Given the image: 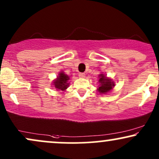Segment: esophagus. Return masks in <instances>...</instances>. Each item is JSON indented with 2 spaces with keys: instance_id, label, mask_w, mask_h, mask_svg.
<instances>
[{
  "instance_id": "34e87169",
  "label": "esophagus",
  "mask_w": 159,
  "mask_h": 159,
  "mask_svg": "<svg viewBox=\"0 0 159 159\" xmlns=\"http://www.w3.org/2000/svg\"><path fill=\"white\" fill-rule=\"evenodd\" d=\"M79 78H85V73H83V72H81V73H79Z\"/></svg>"
}]
</instances>
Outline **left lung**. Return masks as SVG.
<instances>
[{"label":"left lung","mask_w":159,"mask_h":159,"mask_svg":"<svg viewBox=\"0 0 159 159\" xmlns=\"http://www.w3.org/2000/svg\"><path fill=\"white\" fill-rule=\"evenodd\" d=\"M98 83L99 87L98 88V91L102 94H105L108 93L114 87V82L109 78H107L105 75L100 74L98 75Z\"/></svg>","instance_id":"1"}]
</instances>
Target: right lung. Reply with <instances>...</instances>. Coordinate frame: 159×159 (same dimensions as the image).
I'll list each match as a JSON object with an SVG mask.
<instances>
[{
    "mask_svg": "<svg viewBox=\"0 0 159 159\" xmlns=\"http://www.w3.org/2000/svg\"><path fill=\"white\" fill-rule=\"evenodd\" d=\"M69 76L67 75H66L63 72H61L59 75H58L57 78L53 81V84H54V87L57 90L65 91L67 89V87H69Z\"/></svg>",
    "mask_w": 159,
    "mask_h": 159,
    "instance_id": "1",
    "label": "right lung"
}]
</instances>
